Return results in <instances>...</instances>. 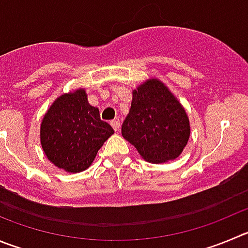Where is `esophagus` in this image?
I'll list each match as a JSON object with an SVG mask.
<instances>
[{
    "mask_svg": "<svg viewBox=\"0 0 248 248\" xmlns=\"http://www.w3.org/2000/svg\"><path fill=\"white\" fill-rule=\"evenodd\" d=\"M111 126H112V128L115 129V131H120V122L119 121H112L111 122Z\"/></svg>",
    "mask_w": 248,
    "mask_h": 248,
    "instance_id": "esophagus-1",
    "label": "esophagus"
}]
</instances>
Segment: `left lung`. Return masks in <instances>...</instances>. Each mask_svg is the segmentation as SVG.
<instances>
[{"instance_id":"obj_1","label":"left lung","mask_w":248,"mask_h":248,"mask_svg":"<svg viewBox=\"0 0 248 248\" xmlns=\"http://www.w3.org/2000/svg\"><path fill=\"white\" fill-rule=\"evenodd\" d=\"M122 136L149 163H166L180 155L189 138L186 111L158 79H149L133 92L131 110L122 124Z\"/></svg>"}]
</instances>
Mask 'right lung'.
<instances>
[{"label": "right lung", "mask_w": 248, "mask_h": 248, "mask_svg": "<svg viewBox=\"0 0 248 248\" xmlns=\"http://www.w3.org/2000/svg\"><path fill=\"white\" fill-rule=\"evenodd\" d=\"M113 128L89 105L84 89L63 94L51 105L40 127L45 155L60 169L80 172L90 166Z\"/></svg>", "instance_id": "obj_1"}]
</instances>
